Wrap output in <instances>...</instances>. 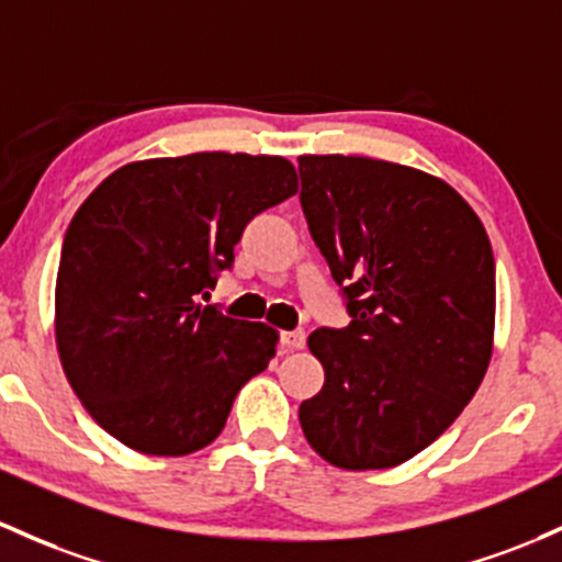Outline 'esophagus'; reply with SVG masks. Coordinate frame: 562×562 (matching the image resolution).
Segmentation results:
<instances>
[{"instance_id":"esophagus-1","label":"esophagus","mask_w":562,"mask_h":562,"mask_svg":"<svg viewBox=\"0 0 562 562\" xmlns=\"http://www.w3.org/2000/svg\"><path fill=\"white\" fill-rule=\"evenodd\" d=\"M282 344H285L288 349H304L306 333L304 330H285L282 333Z\"/></svg>"}]
</instances>
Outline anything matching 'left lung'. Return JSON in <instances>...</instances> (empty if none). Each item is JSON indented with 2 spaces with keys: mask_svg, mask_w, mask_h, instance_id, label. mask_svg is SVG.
Masks as SVG:
<instances>
[{
  "mask_svg": "<svg viewBox=\"0 0 562 562\" xmlns=\"http://www.w3.org/2000/svg\"><path fill=\"white\" fill-rule=\"evenodd\" d=\"M312 239L351 323L310 336L325 384L299 408L338 470H390L435 442L488 371L496 263L483 221L442 178L371 157H299Z\"/></svg>",
  "mask_w": 562,
  "mask_h": 562,
  "instance_id": "1",
  "label": "left lung"
}]
</instances>
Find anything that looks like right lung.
I'll use <instances>...</instances> for the list:
<instances>
[{"instance_id": "1", "label": "right lung", "mask_w": 562, "mask_h": 562, "mask_svg": "<svg viewBox=\"0 0 562 562\" xmlns=\"http://www.w3.org/2000/svg\"><path fill=\"white\" fill-rule=\"evenodd\" d=\"M299 191L269 154L135 159L74 213L55 280V344L85 411L122 446L187 456L211 446L277 333L200 304L252 215Z\"/></svg>"}]
</instances>
